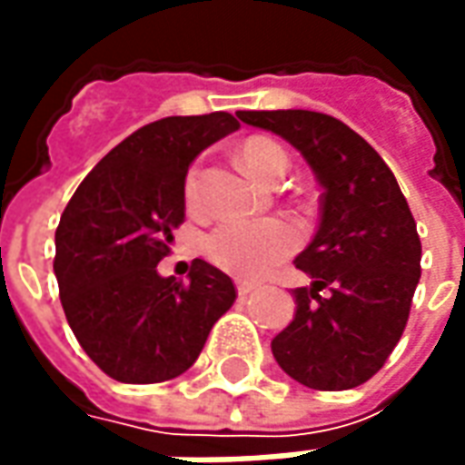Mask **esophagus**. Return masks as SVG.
<instances>
[{
    "instance_id": "34e87169",
    "label": "esophagus",
    "mask_w": 465,
    "mask_h": 465,
    "mask_svg": "<svg viewBox=\"0 0 465 465\" xmlns=\"http://www.w3.org/2000/svg\"><path fill=\"white\" fill-rule=\"evenodd\" d=\"M259 289V283H252V282H236V292H239V296L242 299H246L249 293H253Z\"/></svg>"
}]
</instances>
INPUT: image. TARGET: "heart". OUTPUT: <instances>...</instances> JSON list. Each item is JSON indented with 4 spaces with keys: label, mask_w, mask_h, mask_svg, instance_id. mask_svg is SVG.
Returning <instances> with one entry per match:
<instances>
[{
    "label": "heart",
    "mask_w": 465,
    "mask_h": 465,
    "mask_svg": "<svg viewBox=\"0 0 465 465\" xmlns=\"http://www.w3.org/2000/svg\"><path fill=\"white\" fill-rule=\"evenodd\" d=\"M239 159L262 182H276L289 169V153L282 143L269 136H249L239 146ZM202 172L192 166L183 176L186 203L199 199ZM296 249V232L282 219H226L203 236L202 252L212 263L223 272L243 279H259L269 273Z\"/></svg>",
    "instance_id": "obj_1"
}]
</instances>
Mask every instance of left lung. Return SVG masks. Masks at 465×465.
Instances as JSON below:
<instances>
[{
	"instance_id": "8db88e82",
	"label": "left lung",
	"mask_w": 465,
	"mask_h": 465,
	"mask_svg": "<svg viewBox=\"0 0 465 465\" xmlns=\"http://www.w3.org/2000/svg\"><path fill=\"white\" fill-rule=\"evenodd\" d=\"M236 116L299 149L322 183L319 232L293 262L312 286L293 292L296 313L272 341L273 359L309 389L361 386L396 349L420 279L406 196L379 152L333 116L306 109Z\"/></svg>"
}]
</instances>
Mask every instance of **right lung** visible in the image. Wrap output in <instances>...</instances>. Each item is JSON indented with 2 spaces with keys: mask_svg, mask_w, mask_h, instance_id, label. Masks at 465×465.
Returning <instances> with one entry per match:
<instances>
[{
  "mask_svg": "<svg viewBox=\"0 0 465 465\" xmlns=\"http://www.w3.org/2000/svg\"><path fill=\"white\" fill-rule=\"evenodd\" d=\"M239 129L226 112L166 116L136 129L79 183L56 226L54 273L86 356L122 383H159L199 359L236 299L232 279L193 259L189 279L159 276L183 222V176Z\"/></svg>",
  "mask_w": 465,
  "mask_h": 465,
  "instance_id": "1",
  "label": "right lung"
}]
</instances>
